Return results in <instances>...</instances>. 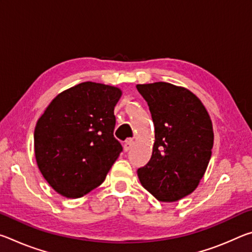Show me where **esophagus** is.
I'll return each instance as SVG.
<instances>
[{"mask_svg":"<svg viewBox=\"0 0 252 252\" xmlns=\"http://www.w3.org/2000/svg\"><path fill=\"white\" fill-rule=\"evenodd\" d=\"M132 146H133V140L132 139H127L126 141L125 142V144H123V149H125V151H129L130 149L132 148Z\"/></svg>","mask_w":252,"mask_h":252,"instance_id":"esophagus-1","label":"esophagus"}]
</instances>
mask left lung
<instances>
[{
  "instance_id": "8db88e82",
  "label": "left lung",
  "mask_w": 252,
  "mask_h": 252,
  "mask_svg": "<svg viewBox=\"0 0 252 252\" xmlns=\"http://www.w3.org/2000/svg\"><path fill=\"white\" fill-rule=\"evenodd\" d=\"M136 89L147 101L156 131L152 157L138 169L139 180L160 201H178L197 188L210 161V117L187 89L167 82Z\"/></svg>"
}]
</instances>
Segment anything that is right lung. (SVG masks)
Listing matches in <instances>:
<instances>
[{
	"instance_id": "1",
	"label": "right lung",
	"mask_w": 252,
	"mask_h": 252,
	"mask_svg": "<svg viewBox=\"0 0 252 252\" xmlns=\"http://www.w3.org/2000/svg\"><path fill=\"white\" fill-rule=\"evenodd\" d=\"M120 96L118 88L83 82L55 96L37 120V167L63 197H83L99 187L122 152L113 135Z\"/></svg>"
}]
</instances>
